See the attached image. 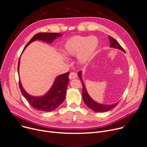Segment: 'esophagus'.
I'll list each match as a JSON object with an SVG mask.
<instances>
[{"mask_svg": "<svg viewBox=\"0 0 147 147\" xmlns=\"http://www.w3.org/2000/svg\"><path fill=\"white\" fill-rule=\"evenodd\" d=\"M77 74L74 72H71L69 74V79H76V78H77Z\"/></svg>", "mask_w": 147, "mask_h": 147, "instance_id": "34e87169", "label": "esophagus"}]
</instances>
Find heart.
Segmentation results:
<instances>
[{
    "label": "heart",
    "instance_id": "obj_1",
    "mask_svg": "<svg viewBox=\"0 0 147 147\" xmlns=\"http://www.w3.org/2000/svg\"><path fill=\"white\" fill-rule=\"evenodd\" d=\"M99 45L97 37L74 36L65 42L63 47V53L68 57L77 55L79 63L84 64L93 58L96 49Z\"/></svg>",
    "mask_w": 147,
    "mask_h": 147
}]
</instances>
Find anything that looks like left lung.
Segmentation results:
<instances>
[{"label": "left lung", "mask_w": 147, "mask_h": 147, "mask_svg": "<svg viewBox=\"0 0 147 147\" xmlns=\"http://www.w3.org/2000/svg\"><path fill=\"white\" fill-rule=\"evenodd\" d=\"M109 41L111 42V45H110L111 47L119 49V50H121L125 53L124 49L122 47V46L119 44V42L118 41L115 40V39H114L113 38H112L111 36H109ZM78 76H79L80 79L81 80L82 83L83 84V100H84L86 105L89 107L90 109H91L93 111L97 112H107V111L112 109L117 105L118 104V103L111 105H105L98 103L96 102L95 101H94L90 97V96L89 95V94H88V93L86 89V87L84 86V83L82 79V71H79V73H78Z\"/></svg>", "instance_id": "1"}]
</instances>
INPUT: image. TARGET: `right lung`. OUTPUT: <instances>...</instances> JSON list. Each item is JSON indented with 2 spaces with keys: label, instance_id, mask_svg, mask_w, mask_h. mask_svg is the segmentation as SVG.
<instances>
[{
  "label": "right lung",
  "instance_id": "1",
  "mask_svg": "<svg viewBox=\"0 0 147 147\" xmlns=\"http://www.w3.org/2000/svg\"><path fill=\"white\" fill-rule=\"evenodd\" d=\"M61 36H62V34L60 33L39 32L31 38V40L25 45L24 50L29 44L35 40H42L48 43H51L55 39ZM19 62H20V58L19 59L18 65V73ZM69 74V72H67L58 76L55 80L51 89L43 96L34 97L28 94L23 89L20 79L19 80V88L26 100L32 107L42 112H51L56 109L65 99L67 87L69 82L68 79Z\"/></svg>",
  "mask_w": 147,
  "mask_h": 147
}]
</instances>
